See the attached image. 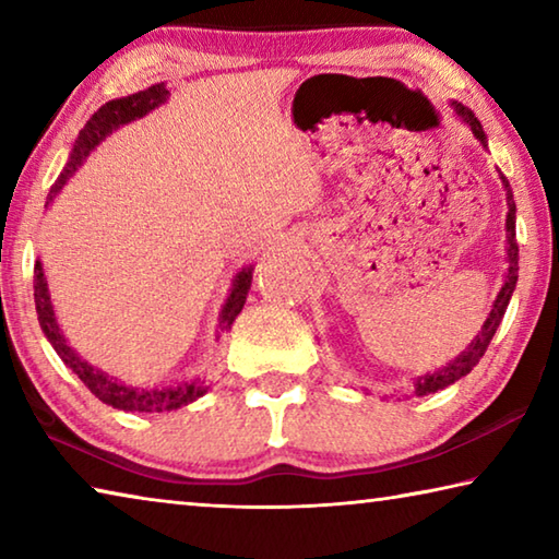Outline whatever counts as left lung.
<instances>
[{
	"mask_svg": "<svg viewBox=\"0 0 559 559\" xmlns=\"http://www.w3.org/2000/svg\"><path fill=\"white\" fill-rule=\"evenodd\" d=\"M453 108H456V112L463 118V122H466V126L473 130V135H476L480 143L486 145V132H484V128H480L478 118L473 116L468 108H463L461 103H453ZM500 179H503V185H506V200H508L506 229H508V261H510V266H508L506 286L500 288L498 298L493 302V310H490V316L486 318V323H484V328H480V333L476 335V340H473V343L466 347V353H461L456 359H453V362H449L447 367H443V370L419 377V380H416V384H414L416 396H424V394H431V392L443 390V386H449V384H453L456 380H461V377H466L473 370V367L480 362V357L486 355L490 340H493V335H496L500 320H503V316H506V308H508V302H510V296H513V290H515V283H518L515 202H513V189H510L508 179L503 175H500Z\"/></svg>",
	"mask_w": 559,
	"mask_h": 559,
	"instance_id": "obj_1",
	"label": "left lung"
}]
</instances>
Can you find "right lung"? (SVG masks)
<instances>
[{
  "mask_svg": "<svg viewBox=\"0 0 559 559\" xmlns=\"http://www.w3.org/2000/svg\"><path fill=\"white\" fill-rule=\"evenodd\" d=\"M167 93L169 91L163 86V83H155V86H150L140 93H132V96L110 100V103H106V106L93 112L91 120L79 132V138H75L71 159L66 163L63 173L59 175L56 185L51 187L49 202L53 200L56 192H61V187L69 182V177L75 173V169H79V165L88 157L91 150L96 147L100 140L108 135V132H112L120 126H126V122H130V120L147 116L150 110H155L159 103L167 100ZM249 288H251V271H241L234 281L231 296L224 302V310H222V328L224 330L231 328L234 318L241 313L246 296H249ZM34 302H36V316H39V325L44 330V335L49 337V343L53 345L56 353H59L66 367H71V370L79 374V380L86 384L103 404H110L122 412H169V409H177V406L194 402L197 396H202L206 392V386L200 382H185L179 386H163V390H132V386L116 382L112 377L103 374L100 370H96V367H91L86 359H81L79 355H75V349H71L69 343H66V337L59 330V323H56L41 261L34 263Z\"/></svg>",
  "mask_w": 559,
  "mask_h": 559,
  "instance_id": "1",
  "label": "right lung"
}]
</instances>
